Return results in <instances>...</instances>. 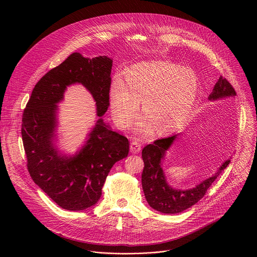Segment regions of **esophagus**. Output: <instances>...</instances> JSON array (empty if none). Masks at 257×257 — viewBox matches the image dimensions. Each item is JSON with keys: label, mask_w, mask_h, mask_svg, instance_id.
<instances>
[{"label": "esophagus", "mask_w": 257, "mask_h": 257, "mask_svg": "<svg viewBox=\"0 0 257 257\" xmlns=\"http://www.w3.org/2000/svg\"><path fill=\"white\" fill-rule=\"evenodd\" d=\"M141 150H142V146H141V144L140 143H138V142H133L132 144H131V151L133 152V153H139V152H141Z\"/></svg>", "instance_id": "esophagus-1"}]
</instances>
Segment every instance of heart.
Listing matches in <instances>:
<instances>
[{
	"label": "heart",
	"mask_w": 257,
	"mask_h": 257,
	"mask_svg": "<svg viewBox=\"0 0 257 257\" xmlns=\"http://www.w3.org/2000/svg\"><path fill=\"white\" fill-rule=\"evenodd\" d=\"M198 93L199 81L192 70L169 62H144L125 70L123 83L112 82L110 109L117 126L127 130L142 103L146 119L138 123V130L146 133L152 127L155 135L163 136L186 121Z\"/></svg>",
	"instance_id": "obj_1"
}]
</instances>
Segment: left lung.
Wrapping results in <instances>:
<instances>
[{
  "label": "left lung",
  "instance_id": "left-lung-1",
  "mask_svg": "<svg viewBox=\"0 0 257 257\" xmlns=\"http://www.w3.org/2000/svg\"><path fill=\"white\" fill-rule=\"evenodd\" d=\"M236 93L230 83L220 76L209 96V100L216 101L234 97ZM176 138L177 135H174L166 139L156 140L143 149L145 168L142 175V184L147 203L152 209L168 215L181 213L198 203L230 162V158L225 160L213 176L198 184L195 188L188 190L174 189L166 182L161 161Z\"/></svg>",
  "mask_w": 257,
  "mask_h": 257
}]
</instances>
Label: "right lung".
Instances as JSON below:
<instances>
[{
  "mask_svg": "<svg viewBox=\"0 0 257 257\" xmlns=\"http://www.w3.org/2000/svg\"><path fill=\"white\" fill-rule=\"evenodd\" d=\"M111 65L108 56L90 59L74 52L37 82L24 110L22 138L31 177L65 210L82 211L95 205L110 168L128 154L127 139L112 132L102 118L110 106ZM75 82L92 94L99 119L84 147L73 157H66L53 143L57 104L67 86Z\"/></svg>",
  "mask_w": 257,
  "mask_h": 257,
  "instance_id": "1",
  "label": "right lung"
}]
</instances>
